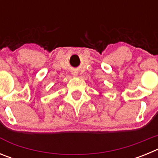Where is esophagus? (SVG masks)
Returning a JSON list of instances; mask_svg holds the SVG:
<instances>
[{"label":"esophagus","mask_w":158,"mask_h":158,"mask_svg":"<svg viewBox=\"0 0 158 158\" xmlns=\"http://www.w3.org/2000/svg\"><path fill=\"white\" fill-rule=\"evenodd\" d=\"M74 75H77V73H74Z\"/></svg>","instance_id":"obj_1"}]
</instances>
